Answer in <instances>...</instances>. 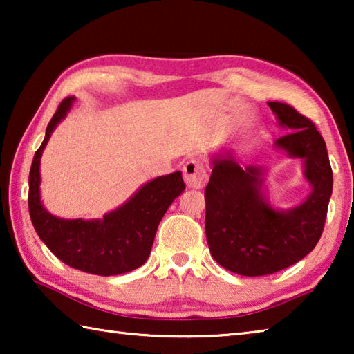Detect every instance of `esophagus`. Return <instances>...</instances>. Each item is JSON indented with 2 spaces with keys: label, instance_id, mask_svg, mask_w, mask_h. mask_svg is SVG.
Returning <instances> with one entry per match:
<instances>
[{
  "label": "esophagus",
  "instance_id": "34e87169",
  "mask_svg": "<svg viewBox=\"0 0 354 354\" xmlns=\"http://www.w3.org/2000/svg\"><path fill=\"white\" fill-rule=\"evenodd\" d=\"M183 175L187 187H192V189H201L207 181L206 165L196 158H192L184 164Z\"/></svg>",
  "mask_w": 354,
  "mask_h": 354
}]
</instances>
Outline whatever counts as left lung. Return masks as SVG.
I'll use <instances>...</instances> for the list:
<instances>
[{
    "mask_svg": "<svg viewBox=\"0 0 354 354\" xmlns=\"http://www.w3.org/2000/svg\"><path fill=\"white\" fill-rule=\"evenodd\" d=\"M268 106L289 129L277 145L306 160L313 194L298 207L274 211L261 198L259 170H243L231 159L215 160L205 189L207 245L221 267L243 277L272 274L310 253L322 237L333 192L326 143L313 120L279 101Z\"/></svg>",
    "mask_w": 354,
    "mask_h": 354,
    "instance_id": "left-lung-1",
    "label": "left lung"
}]
</instances>
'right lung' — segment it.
Returning <instances> with one entry per match:
<instances>
[{
	"mask_svg": "<svg viewBox=\"0 0 354 354\" xmlns=\"http://www.w3.org/2000/svg\"><path fill=\"white\" fill-rule=\"evenodd\" d=\"M73 97L61 101L46 127L45 139L34 154L29 171L28 206L34 230L53 254L77 270L112 277L133 272L148 259L167 209L185 189L181 171L156 178L143 185L127 205L107 214L103 221L57 218L40 203V156L56 124L67 115Z\"/></svg>",
	"mask_w": 354,
	"mask_h": 354,
	"instance_id": "add662e5",
	"label": "right lung"
}]
</instances>
